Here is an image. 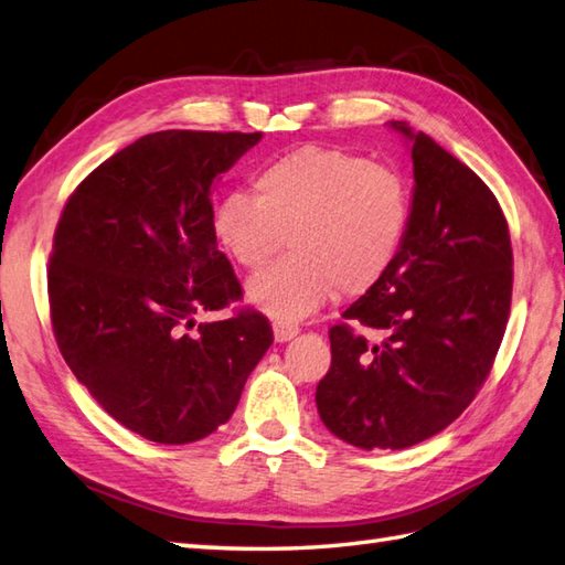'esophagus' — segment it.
Segmentation results:
<instances>
[{
	"instance_id": "1",
	"label": "esophagus",
	"mask_w": 565,
	"mask_h": 565,
	"mask_svg": "<svg viewBox=\"0 0 565 565\" xmlns=\"http://www.w3.org/2000/svg\"><path fill=\"white\" fill-rule=\"evenodd\" d=\"M273 333H275V341L285 343V341H292V338L299 333L297 326L292 323H275L273 326Z\"/></svg>"
}]
</instances>
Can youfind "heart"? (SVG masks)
Listing matches in <instances>:
<instances>
[{
    "mask_svg": "<svg viewBox=\"0 0 565 565\" xmlns=\"http://www.w3.org/2000/svg\"><path fill=\"white\" fill-rule=\"evenodd\" d=\"M413 195L401 171L343 149L302 147L256 171L254 195L220 198L217 244L242 268H260L287 234L290 256L254 275L246 299L280 323L315 315L333 292H370L404 248Z\"/></svg>",
    "mask_w": 565,
    "mask_h": 565,
    "instance_id": "1",
    "label": "heart"
}]
</instances>
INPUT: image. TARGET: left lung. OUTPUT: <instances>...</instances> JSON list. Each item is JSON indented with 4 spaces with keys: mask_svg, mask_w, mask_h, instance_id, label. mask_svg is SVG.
<instances>
[{
    "mask_svg": "<svg viewBox=\"0 0 565 565\" xmlns=\"http://www.w3.org/2000/svg\"><path fill=\"white\" fill-rule=\"evenodd\" d=\"M392 128L411 142L416 181L406 242L331 326L317 386L326 428L360 449H406L445 430L491 372L512 299L510 232L491 188L433 137Z\"/></svg>",
    "mask_w": 565,
    "mask_h": 565,
    "instance_id": "left-lung-1",
    "label": "left lung"
}]
</instances>
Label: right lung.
<instances>
[{
	"label": "right lung",
	"mask_w": 565,
	"mask_h": 565,
	"mask_svg": "<svg viewBox=\"0 0 565 565\" xmlns=\"http://www.w3.org/2000/svg\"><path fill=\"white\" fill-rule=\"evenodd\" d=\"M260 132L161 130L86 177L57 222L47 266L62 358L108 416L159 445L203 440L232 418L273 343L210 230L220 173Z\"/></svg>",
	"instance_id": "add662e5"
}]
</instances>
